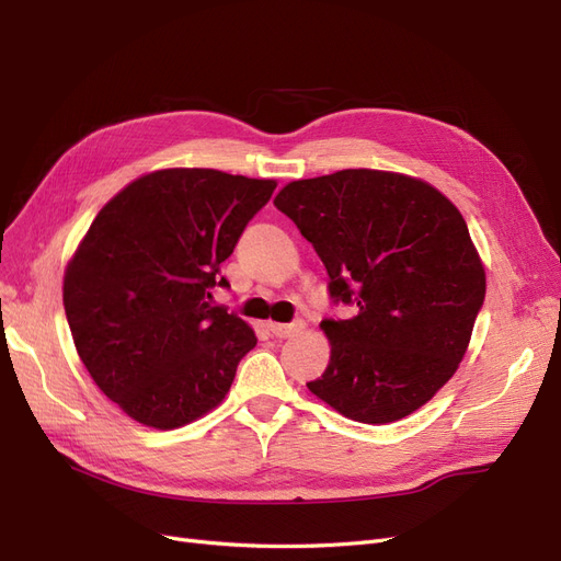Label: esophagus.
Listing matches in <instances>:
<instances>
[{
  "label": "esophagus",
  "mask_w": 561,
  "mask_h": 561,
  "mask_svg": "<svg viewBox=\"0 0 561 561\" xmlns=\"http://www.w3.org/2000/svg\"><path fill=\"white\" fill-rule=\"evenodd\" d=\"M268 330H271V334L278 336V339H287V336H293L295 332L301 330V320L290 322V325H283V322H268Z\"/></svg>",
  "instance_id": "esophagus-1"
}]
</instances>
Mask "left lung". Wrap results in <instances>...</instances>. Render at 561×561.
Listing matches in <instances>:
<instances>
[{
	"mask_svg": "<svg viewBox=\"0 0 561 561\" xmlns=\"http://www.w3.org/2000/svg\"><path fill=\"white\" fill-rule=\"evenodd\" d=\"M293 219L330 276L348 320L320 322L332 353L309 390L360 423L410 416L463 360L486 280L466 219L435 186L351 168L285 184Z\"/></svg>",
	"mask_w": 561,
	"mask_h": 561,
	"instance_id": "1",
	"label": "left lung"
}]
</instances>
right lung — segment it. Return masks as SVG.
<instances>
[{"instance_id": "1", "label": "right lung", "mask_w": 561, "mask_h": 561, "mask_svg": "<svg viewBox=\"0 0 561 561\" xmlns=\"http://www.w3.org/2000/svg\"><path fill=\"white\" fill-rule=\"evenodd\" d=\"M274 180L213 168L142 175L98 213L62 283L81 363L142 426L171 431L225 400L257 336L208 301Z\"/></svg>"}]
</instances>
